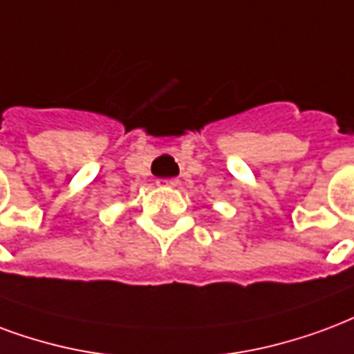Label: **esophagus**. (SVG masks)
<instances>
[{
	"label": "esophagus",
	"instance_id": "esophagus-1",
	"mask_svg": "<svg viewBox=\"0 0 354 354\" xmlns=\"http://www.w3.org/2000/svg\"><path fill=\"white\" fill-rule=\"evenodd\" d=\"M157 185H161V187H174L178 185L176 178H163V180H157Z\"/></svg>",
	"mask_w": 354,
	"mask_h": 354
}]
</instances>
